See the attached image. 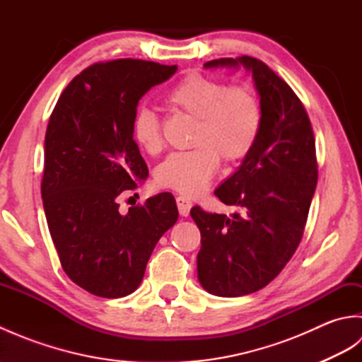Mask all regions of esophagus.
Listing matches in <instances>:
<instances>
[{"mask_svg":"<svg viewBox=\"0 0 362 362\" xmlns=\"http://www.w3.org/2000/svg\"><path fill=\"white\" fill-rule=\"evenodd\" d=\"M175 202H177V209H179V213L182 214V216L187 218L189 214L191 206H193V202H191L189 199L185 196H179L175 199Z\"/></svg>","mask_w":362,"mask_h":362,"instance_id":"esophagus-1","label":"esophagus"}]
</instances>
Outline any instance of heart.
<instances>
[{
	"label": "heart",
	"mask_w": 362,
	"mask_h": 362,
	"mask_svg": "<svg viewBox=\"0 0 362 362\" xmlns=\"http://www.w3.org/2000/svg\"><path fill=\"white\" fill-rule=\"evenodd\" d=\"M174 109L196 118L188 151L174 152L156 171L160 187L185 196H199L216 175L221 157L238 161L257 143L263 113L249 86H228L219 79L188 73L168 93ZM136 144L149 153L163 148L160 119L151 109H140L134 118Z\"/></svg>",
	"instance_id": "obj_1"
}]
</instances>
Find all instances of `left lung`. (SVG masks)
Listing matches in <instances>:
<instances>
[{"label":"left lung","mask_w":362,"mask_h":362,"mask_svg":"<svg viewBox=\"0 0 362 362\" xmlns=\"http://www.w3.org/2000/svg\"><path fill=\"white\" fill-rule=\"evenodd\" d=\"M243 65L259 96L261 130L240 169L214 191L241 209L232 218L191 209L201 230L197 279L219 297L259 291L286 266L303 236L317 183L316 140L302 101L264 62L216 59L205 68Z\"/></svg>","instance_id":"left-lung-1"}]
</instances>
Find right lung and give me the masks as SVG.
I'll use <instances>...</instances> for the list:
<instances>
[{
  "mask_svg": "<svg viewBox=\"0 0 362 362\" xmlns=\"http://www.w3.org/2000/svg\"><path fill=\"white\" fill-rule=\"evenodd\" d=\"M177 65L118 59L68 83L45 135L42 199L65 274L90 294L126 297L140 286L151 253L179 211L169 193L119 213L118 196L148 177L134 140L138 101Z\"/></svg>",
  "mask_w": 362,
  "mask_h": 362,
  "instance_id": "obj_1",
  "label": "right lung"
}]
</instances>
